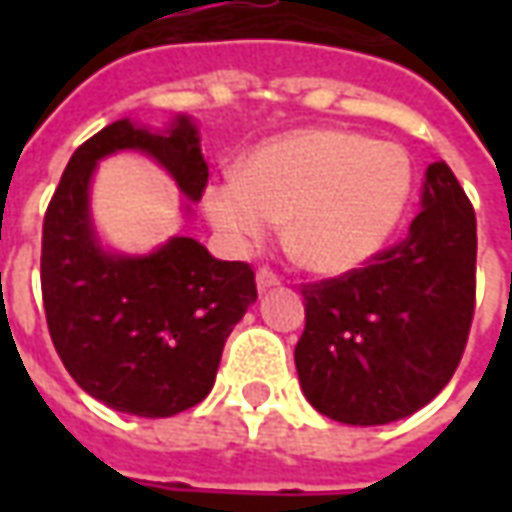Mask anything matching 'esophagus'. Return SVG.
Returning <instances> with one entry per match:
<instances>
[{
	"label": "esophagus",
	"mask_w": 512,
	"mask_h": 512,
	"mask_svg": "<svg viewBox=\"0 0 512 512\" xmlns=\"http://www.w3.org/2000/svg\"><path fill=\"white\" fill-rule=\"evenodd\" d=\"M255 282H257V290H260V293H266V290L277 288L279 277L274 274V271H268V268H260V271H257Z\"/></svg>",
	"instance_id": "34e87169"
}]
</instances>
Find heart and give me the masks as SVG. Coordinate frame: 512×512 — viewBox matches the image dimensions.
<instances>
[{"label":"heart","instance_id":"obj_1","mask_svg":"<svg viewBox=\"0 0 512 512\" xmlns=\"http://www.w3.org/2000/svg\"><path fill=\"white\" fill-rule=\"evenodd\" d=\"M414 169L395 142L348 128L277 136L205 189V213L235 249L288 219L290 255L315 274H348L381 252L411 197Z\"/></svg>","mask_w":512,"mask_h":512}]
</instances>
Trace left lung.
<instances>
[{"instance_id": "left-lung-1", "label": "left lung", "mask_w": 512, "mask_h": 512, "mask_svg": "<svg viewBox=\"0 0 512 512\" xmlns=\"http://www.w3.org/2000/svg\"><path fill=\"white\" fill-rule=\"evenodd\" d=\"M406 238L340 279L312 282L296 370L304 397L345 425H386L450 384L474 315L477 222L444 161L425 169Z\"/></svg>"}]
</instances>
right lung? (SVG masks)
Instances as JSON below:
<instances>
[{"mask_svg":"<svg viewBox=\"0 0 512 512\" xmlns=\"http://www.w3.org/2000/svg\"><path fill=\"white\" fill-rule=\"evenodd\" d=\"M120 150L161 164L189 202L205 191L208 164L191 117H172L164 131L126 117L90 136L43 219L46 323L62 365L87 395L123 414L172 417L211 392L227 337L257 301L255 271L216 260L189 235H172L147 255L106 249L95 233L90 183L98 161Z\"/></svg>","mask_w":512,"mask_h":512,"instance_id":"add662e5","label":"right lung"}]
</instances>
